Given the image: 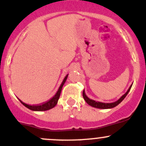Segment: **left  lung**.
<instances>
[{
  "instance_id": "1",
  "label": "left lung",
  "mask_w": 146,
  "mask_h": 146,
  "mask_svg": "<svg viewBox=\"0 0 146 146\" xmlns=\"http://www.w3.org/2000/svg\"><path fill=\"white\" fill-rule=\"evenodd\" d=\"M131 86H132V85H131V86H130L129 89H128V91H127V92H125L123 95L119 99V100L116 101V102H113V103H102V102H96V101L90 99L89 97H87V96H86V94H85L84 90L83 91V97H84V99L85 102H86L89 105L93 106V107L97 108V109H111V108H113V107H115V106H117V105H119V104H120L121 102L123 100L124 98L126 96V95L128 94V92H130V89H131Z\"/></svg>"
}]
</instances>
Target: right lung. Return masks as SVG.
I'll list each match as a JSON object with an SVG mask.
<instances>
[{"instance_id":"1","label":"right lung","mask_w":146,"mask_h":146,"mask_svg":"<svg viewBox=\"0 0 146 146\" xmlns=\"http://www.w3.org/2000/svg\"><path fill=\"white\" fill-rule=\"evenodd\" d=\"M67 76H68V74L67 75V76L64 77V80H63V82H62L61 85H60V88H59L58 91L57 92V93H56V94L54 95V96H53L52 99H50V100L47 101V102H44V103H42L41 104H39V105H28V104H26L25 103H24V102H23L22 101L20 100V102H21V103L23 104L24 105L25 107H27V109H30V110L32 111H47V110H49V109H52V108H54V106L57 105V102H58L59 100V98H60V94H61V91H62V86L63 85H64V84L65 83L66 80H67Z\"/></svg>"}]
</instances>
